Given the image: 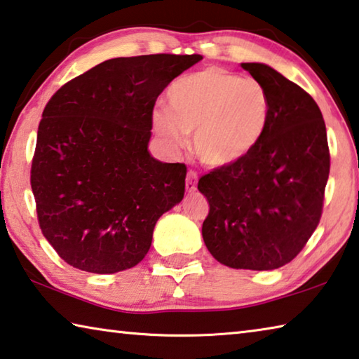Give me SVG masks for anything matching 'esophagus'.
Masks as SVG:
<instances>
[{
	"mask_svg": "<svg viewBox=\"0 0 359 359\" xmlns=\"http://www.w3.org/2000/svg\"><path fill=\"white\" fill-rule=\"evenodd\" d=\"M196 179H198L196 172H193V171L188 172V175H187V182H185V188H187V191H188V193L196 191Z\"/></svg>",
	"mask_w": 359,
	"mask_h": 359,
	"instance_id": "esophagus-1",
	"label": "esophagus"
}]
</instances>
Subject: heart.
<instances>
[{
    "label": "heart",
    "mask_w": 359,
    "mask_h": 359,
    "mask_svg": "<svg viewBox=\"0 0 359 359\" xmlns=\"http://www.w3.org/2000/svg\"><path fill=\"white\" fill-rule=\"evenodd\" d=\"M169 106L151 112L154 130L171 147L193 135V151L203 165L222 169L250 154L271 117L266 88L222 68L179 79L168 92Z\"/></svg>",
    "instance_id": "b5f03b06"
}]
</instances>
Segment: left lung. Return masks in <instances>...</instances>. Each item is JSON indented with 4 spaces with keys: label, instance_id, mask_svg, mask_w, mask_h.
Listing matches in <instances>:
<instances>
[{
    "label": "left lung",
    "instance_id": "obj_1",
    "mask_svg": "<svg viewBox=\"0 0 359 359\" xmlns=\"http://www.w3.org/2000/svg\"><path fill=\"white\" fill-rule=\"evenodd\" d=\"M266 88L271 117L244 160L199 179L209 203L203 239L233 269L290 263L317 228L330 175L323 115L299 85L264 63H241Z\"/></svg>",
    "mask_w": 359,
    "mask_h": 359
}]
</instances>
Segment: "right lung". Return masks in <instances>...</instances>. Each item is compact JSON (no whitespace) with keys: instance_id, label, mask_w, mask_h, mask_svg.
Instances as JSON below:
<instances>
[{"instance_id":"obj_1","label":"right lung","mask_w":359,"mask_h":359,"mask_svg":"<svg viewBox=\"0 0 359 359\" xmlns=\"http://www.w3.org/2000/svg\"><path fill=\"white\" fill-rule=\"evenodd\" d=\"M201 55L112 58L65 83L42 112L32 188L42 234L66 263L115 274L141 263L187 168L150 155L151 112Z\"/></svg>"}]
</instances>
